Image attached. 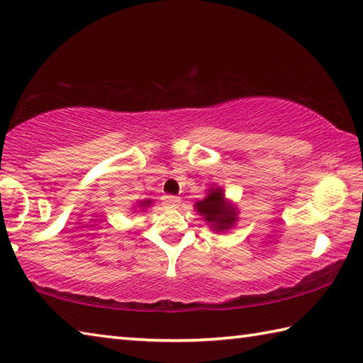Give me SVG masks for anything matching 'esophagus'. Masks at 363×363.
Returning a JSON list of instances; mask_svg holds the SVG:
<instances>
[{"instance_id":"34e87169","label":"esophagus","mask_w":363,"mask_h":363,"mask_svg":"<svg viewBox=\"0 0 363 363\" xmlns=\"http://www.w3.org/2000/svg\"><path fill=\"white\" fill-rule=\"evenodd\" d=\"M162 204L165 206V208H169V209H176V208H179V204H181V200L177 196H173V195H167V196H163L162 198Z\"/></svg>"}]
</instances>
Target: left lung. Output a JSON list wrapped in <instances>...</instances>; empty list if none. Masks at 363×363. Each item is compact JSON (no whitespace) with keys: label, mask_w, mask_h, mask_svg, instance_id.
Returning <instances> with one entry per match:
<instances>
[{"label":"left lung","mask_w":363,"mask_h":363,"mask_svg":"<svg viewBox=\"0 0 363 363\" xmlns=\"http://www.w3.org/2000/svg\"><path fill=\"white\" fill-rule=\"evenodd\" d=\"M195 209L216 231L230 230L238 222V209L226 201L223 190L220 187L211 189L204 200L195 203Z\"/></svg>","instance_id":"8db88e82"}]
</instances>
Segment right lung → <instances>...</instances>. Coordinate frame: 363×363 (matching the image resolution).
Masks as SVG:
<instances>
[{
  "instance_id": "obj_1",
  "label": "right lung",
  "mask_w": 363,
  "mask_h": 363,
  "mask_svg": "<svg viewBox=\"0 0 363 363\" xmlns=\"http://www.w3.org/2000/svg\"><path fill=\"white\" fill-rule=\"evenodd\" d=\"M151 203H152V200H145V201H141L140 206H149Z\"/></svg>"
}]
</instances>
